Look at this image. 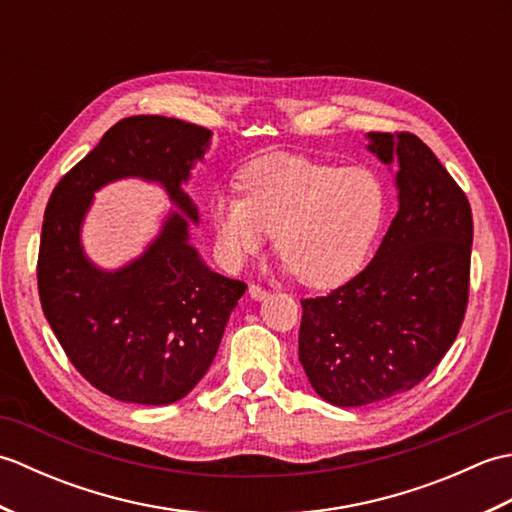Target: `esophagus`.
<instances>
[{
	"mask_svg": "<svg viewBox=\"0 0 512 512\" xmlns=\"http://www.w3.org/2000/svg\"><path fill=\"white\" fill-rule=\"evenodd\" d=\"M248 295L253 297L255 301H262V299L268 297V290L262 288V286H257V284H250V286H248Z\"/></svg>",
	"mask_w": 512,
	"mask_h": 512,
	"instance_id": "34e87169",
	"label": "esophagus"
}]
</instances>
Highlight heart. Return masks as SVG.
Wrapping results in <instances>:
<instances>
[{"label": "heart", "instance_id": "1", "mask_svg": "<svg viewBox=\"0 0 512 512\" xmlns=\"http://www.w3.org/2000/svg\"><path fill=\"white\" fill-rule=\"evenodd\" d=\"M246 193H220L211 217L228 266H242L275 233L286 268L308 284H334L361 264L387 211L385 180L369 167L279 156L244 176Z\"/></svg>", "mask_w": 512, "mask_h": 512}]
</instances>
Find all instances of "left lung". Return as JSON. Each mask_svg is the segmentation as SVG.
<instances>
[{
    "label": "left lung",
    "mask_w": 512,
    "mask_h": 512,
    "mask_svg": "<svg viewBox=\"0 0 512 512\" xmlns=\"http://www.w3.org/2000/svg\"><path fill=\"white\" fill-rule=\"evenodd\" d=\"M367 140V151L398 169V213L363 273L301 301L299 361L336 407L416 387L449 352L469 301L473 215L464 191L418 136Z\"/></svg>",
    "instance_id": "8db88e82"
}]
</instances>
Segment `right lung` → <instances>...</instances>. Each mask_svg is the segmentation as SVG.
Segmentation results:
<instances>
[{
	"label": "right lung",
	"mask_w": 512,
	"mask_h": 512,
	"mask_svg": "<svg viewBox=\"0 0 512 512\" xmlns=\"http://www.w3.org/2000/svg\"><path fill=\"white\" fill-rule=\"evenodd\" d=\"M211 136L178 118H123L48 200L37 264L43 314L81 376L116 400L171 405L187 396L246 292L191 244L189 226L200 224V213L184 184ZM125 177L158 183L177 211L136 260L105 271L84 253L80 231L93 193Z\"/></svg>",
	"instance_id": "1"
}]
</instances>
